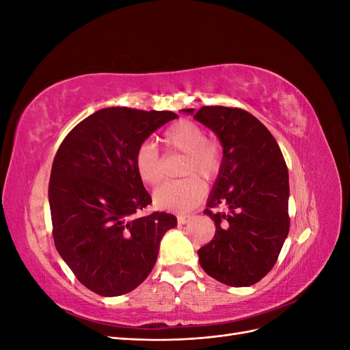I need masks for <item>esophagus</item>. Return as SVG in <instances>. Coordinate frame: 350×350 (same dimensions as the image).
<instances>
[{
    "label": "esophagus",
    "instance_id": "1",
    "mask_svg": "<svg viewBox=\"0 0 350 350\" xmlns=\"http://www.w3.org/2000/svg\"><path fill=\"white\" fill-rule=\"evenodd\" d=\"M193 219V216L191 215H179L178 216V224L179 225H185V224H188L189 220Z\"/></svg>",
    "mask_w": 350,
    "mask_h": 350
}]
</instances>
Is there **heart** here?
Here are the masks:
<instances>
[{
  "mask_svg": "<svg viewBox=\"0 0 350 350\" xmlns=\"http://www.w3.org/2000/svg\"><path fill=\"white\" fill-rule=\"evenodd\" d=\"M167 152L184 153L181 174L188 175L178 181H167L153 193V203L157 208L167 211H184L196 207L204 197L206 188L201 183L213 181L224 165V147L215 139H207L200 124L181 120L167 126L162 135ZM134 169L140 181L146 185H157L162 181V157L152 143H143L134 153Z\"/></svg>",
  "mask_w": 350,
  "mask_h": 350,
  "instance_id": "obj_1",
  "label": "heart"
}]
</instances>
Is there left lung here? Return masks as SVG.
Segmentation results:
<instances>
[{
    "label": "left lung",
    "mask_w": 350,
    "mask_h": 350,
    "mask_svg": "<svg viewBox=\"0 0 350 350\" xmlns=\"http://www.w3.org/2000/svg\"><path fill=\"white\" fill-rule=\"evenodd\" d=\"M194 118L224 146V165L204 210L216 232L197 251L200 266L228 286H251L273 269L289 234L288 166L278 142L252 113L203 107ZM219 205L228 208L226 214L211 210Z\"/></svg>",
    "instance_id": "left-lung-1"
}]
</instances>
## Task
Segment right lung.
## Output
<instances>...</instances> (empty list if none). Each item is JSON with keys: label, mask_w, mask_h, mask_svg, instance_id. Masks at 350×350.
Returning a JSON list of instances; mask_svg holds the SVG:
<instances>
[{"label": "right lung", "mask_w": 350, "mask_h": 350, "mask_svg": "<svg viewBox=\"0 0 350 350\" xmlns=\"http://www.w3.org/2000/svg\"><path fill=\"white\" fill-rule=\"evenodd\" d=\"M171 111L105 108L79 122L58 147L48 188L52 237L77 280L100 296L129 293L149 276L166 230L165 211L135 216L152 203L134 169L137 147Z\"/></svg>", "instance_id": "right-lung-1"}]
</instances>
